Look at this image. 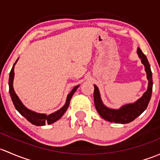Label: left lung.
<instances>
[{"instance_id": "obj_1", "label": "left lung", "mask_w": 160, "mask_h": 160, "mask_svg": "<svg viewBox=\"0 0 160 160\" xmlns=\"http://www.w3.org/2000/svg\"><path fill=\"white\" fill-rule=\"evenodd\" d=\"M137 54L139 58L141 59L142 63L144 65L145 71H146V75H147V79L149 81L147 90L137 101L135 102L134 103L122 105L118 109L109 108L103 104L101 99V96H100L99 90L96 85H94V88H95L94 102H95V108L102 118L110 122L121 123V124L131 122L135 118L140 116L146 109L148 104L150 101L152 91V77L150 65H149L146 56L142 53L139 48H138L137 49Z\"/></svg>"}]
</instances>
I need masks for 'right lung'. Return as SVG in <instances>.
Wrapping results in <instances>:
<instances>
[{
    "mask_svg": "<svg viewBox=\"0 0 160 160\" xmlns=\"http://www.w3.org/2000/svg\"><path fill=\"white\" fill-rule=\"evenodd\" d=\"M18 60L16 61L15 63L13 65L12 68H11V72H10L9 75V92H10V95H11V98L12 99L13 104L14 105L16 109L18 111V112L21 116H23L26 119L28 122H30L31 124L34 125V126H44L45 124H52L55 122L58 121L59 118H61L65 112H66V110L68 109L69 103H70L71 98H72V95L75 93V92L76 91L77 88H78L79 85H77V86L74 87L73 89L71 91L70 93L68 94V96H67L66 102H65V105H64L62 108H61L60 109L58 110V111L52 113L50 115H46V114H42V113H37L35 112H33L31 110L28 109V108H26L23 103L21 102V100L19 99L18 96L17 95V94L14 92V88H13V81H14V65L17 63Z\"/></svg>",
    "mask_w": 160,
    "mask_h": 160,
    "instance_id": "1",
    "label": "right lung"
}]
</instances>
